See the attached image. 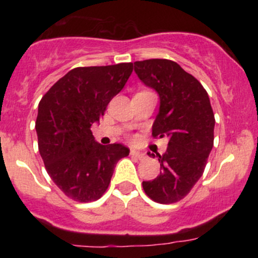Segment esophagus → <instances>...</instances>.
Returning a JSON list of instances; mask_svg holds the SVG:
<instances>
[{
    "mask_svg": "<svg viewBox=\"0 0 258 258\" xmlns=\"http://www.w3.org/2000/svg\"><path fill=\"white\" fill-rule=\"evenodd\" d=\"M131 155L133 156V158H137L139 160L144 159L146 158V155H144V153L139 152V150H136V149H131Z\"/></svg>",
    "mask_w": 258,
    "mask_h": 258,
    "instance_id": "esophagus-1",
    "label": "esophagus"
}]
</instances>
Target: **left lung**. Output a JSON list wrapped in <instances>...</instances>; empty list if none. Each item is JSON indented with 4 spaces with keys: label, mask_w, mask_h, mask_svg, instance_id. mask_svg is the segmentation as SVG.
Masks as SVG:
<instances>
[{
    "label": "left lung",
    "mask_w": 258,
    "mask_h": 258,
    "mask_svg": "<svg viewBox=\"0 0 258 258\" xmlns=\"http://www.w3.org/2000/svg\"><path fill=\"white\" fill-rule=\"evenodd\" d=\"M135 73L159 94L153 137L168 141L166 152L156 154L160 174L143 180V189L156 203H177L203 176L214 147L215 115L209 94L193 75L167 59L136 61Z\"/></svg>",
    "instance_id": "1"
}]
</instances>
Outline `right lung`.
<instances>
[{
    "instance_id": "right-lung-1",
    "label": "right lung",
    "mask_w": 258,
    "mask_h": 258,
    "mask_svg": "<svg viewBox=\"0 0 258 258\" xmlns=\"http://www.w3.org/2000/svg\"><path fill=\"white\" fill-rule=\"evenodd\" d=\"M132 70V63L75 68L59 79L38 104L35 128L40 155L53 182L73 200L99 199L116 162L130 154L122 144H99L91 126L99 122Z\"/></svg>"
}]
</instances>
